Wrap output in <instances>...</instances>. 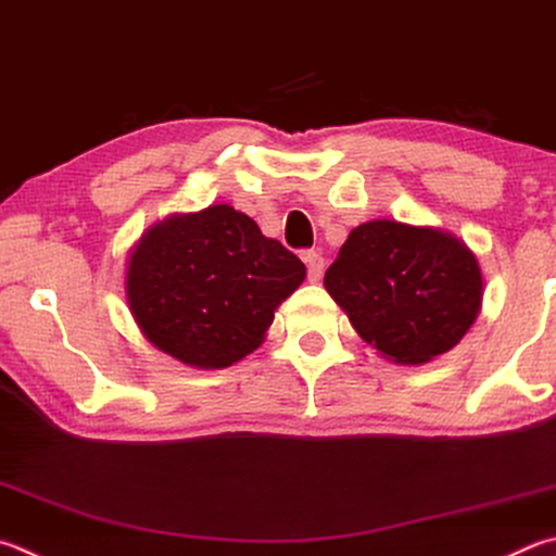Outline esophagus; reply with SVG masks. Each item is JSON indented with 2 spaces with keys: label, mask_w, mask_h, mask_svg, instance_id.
I'll return each mask as SVG.
<instances>
[{
  "label": "esophagus",
  "mask_w": 556,
  "mask_h": 556,
  "mask_svg": "<svg viewBox=\"0 0 556 556\" xmlns=\"http://www.w3.org/2000/svg\"><path fill=\"white\" fill-rule=\"evenodd\" d=\"M304 262L308 267V281L316 285V281H320V277H323V267H326V262H323L320 252H316V250H308L304 255Z\"/></svg>",
  "instance_id": "obj_1"
}]
</instances>
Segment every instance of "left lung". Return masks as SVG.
Listing matches in <instances>:
<instances>
[{"label": "left lung", "mask_w": 556, "mask_h": 556, "mask_svg": "<svg viewBox=\"0 0 556 556\" xmlns=\"http://www.w3.org/2000/svg\"><path fill=\"white\" fill-rule=\"evenodd\" d=\"M357 336L396 365H426L479 318L483 275L457 236L377 218L352 228L326 271Z\"/></svg>", "instance_id": "8db88e82"}]
</instances>
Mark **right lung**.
<instances>
[{"label":"right lung","mask_w":556,"mask_h":556,"mask_svg":"<svg viewBox=\"0 0 556 556\" xmlns=\"http://www.w3.org/2000/svg\"><path fill=\"white\" fill-rule=\"evenodd\" d=\"M304 279L294 252L216 204L150 226L128 252L124 285L148 342L181 365L224 369L265 342L275 311Z\"/></svg>","instance_id":"add662e5"}]
</instances>
